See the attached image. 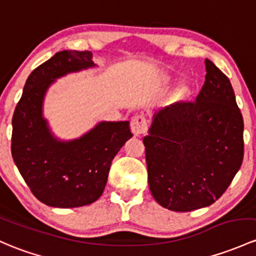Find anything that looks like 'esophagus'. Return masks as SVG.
<instances>
[{"mask_svg": "<svg viewBox=\"0 0 256 256\" xmlns=\"http://www.w3.org/2000/svg\"><path fill=\"white\" fill-rule=\"evenodd\" d=\"M147 119L144 114H137L131 119V131L135 136H141L147 131Z\"/></svg>", "mask_w": 256, "mask_h": 256, "instance_id": "obj_1", "label": "esophagus"}]
</instances>
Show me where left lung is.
<instances>
[{
    "label": "left lung",
    "instance_id": "8db88e82",
    "mask_svg": "<svg viewBox=\"0 0 256 256\" xmlns=\"http://www.w3.org/2000/svg\"><path fill=\"white\" fill-rule=\"evenodd\" d=\"M194 102L153 115L144 137L148 184L160 206L189 212L212 205L227 190L244 157V122L228 77L205 60Z\"/></svg>",
    "mask_w": 256,
    "mask_h": 256
}]
</instances>
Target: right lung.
Returning a JSON list of instances; mask_svg holds the SVG:
<instances>
[{
  "label": "right lung",
  "instance_id": "add662e5",
  "mask_svg": "<svg viewBox=\"0 0 256 256\" xmlns=\"http://www.w3.org/2000/svg\"><path fill=\"white\" fill-rule=\"evenodd\" d=\"M94 66L90 51L56 52L29 74L13 114V160L33 195L48 206L70 208L98 200L112 160L132 137L128 121H102L72 141L51 134L42 116L48 88L58 77Z\"/></svg>",
  "mask_w": 256,
  "mask_h": 256
}]
</instances>
